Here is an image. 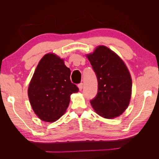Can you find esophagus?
<instances>
[{"instance_id": "obj_1", "label": "esophagus", "mask_w": 159, "mask_h": 159, "mask_svg": "<svg viewBox=\"0 0 159 159\" xmlns=\"http://www.w3.org/2000/svg\"><path fill=\"white\" fill-rule=\"evenodd\" d=\"M78 88H79L80 91H81V90H82V89H83V84H82V83H81V84H80L78 85Z\"/></svg>"}]
</instances>
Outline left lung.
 Returning a JSON list of instances; mask_svg holds the SVG:
<instances>
[{
	"instance_id": "1",
	"label": "left lung",
	"mask_w": 159,
	"mask_h": 159,
	"mask_svg": "<svg viewBox=\"0 0 159 159\" xmlns=\"http://www.w3.org/2000/svg\"><path fill=\"white\" fill-rule=\"evenodd\" d=\"M98 81L96 97L91 100L93 110L99 116L114 119L129 106L131 98L132 79L123 60L116 53L103 45L86 54Z\"/></svg>"
}]
</instances>
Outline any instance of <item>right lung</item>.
<instances>
[{"mask_svg":"<svg viewBox=\"0 0 159 159\" xmlns=\"http://www.w3.org/2000/svg\"><path fill=\"white\" fill-rule=\"evenodd\" d=\"M71 71L64 60L48 53L42 57L28 88L30 103L36 116L52 123L66 111L72 93L79 89L70 80Z\"/></svg>","mask_w":159,"mask_h":159,"instance_id":"obj_1","label":"right lung"}]
</instances>
